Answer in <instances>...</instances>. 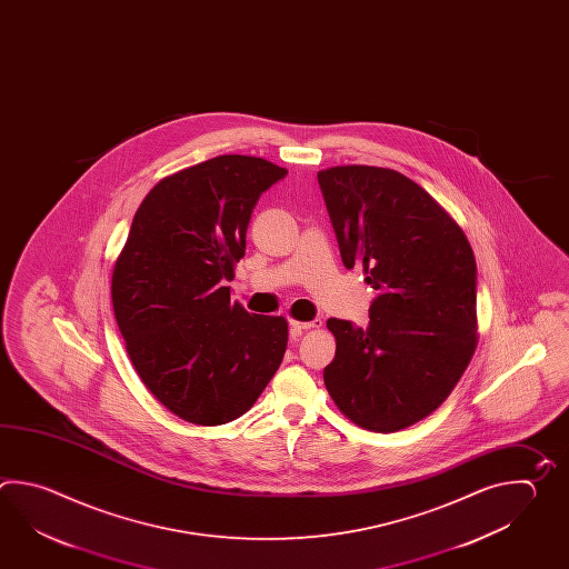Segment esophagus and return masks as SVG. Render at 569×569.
I'll use <instances>...</instances> for the list:
<instances>
[{"mask_svg":"<svg viewBox=\"0 0 569 569\" xmlns=\"http://www.w3.org/2000/svg\"><path fill=\"white\" fill-rule=\"evenodd\" d=\"M322 326V320H312V322H298V320H291L290 322V335L291 337H300L302 332L306 330H310V328H320Z\"/></svg>","mask_w":569,"mask_h":569,"instance_id":"obj_1","label":"esophagus"}]
</instances>
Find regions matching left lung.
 <instances>
[{
    "label": "left lung",
    "mask_w": 569,
    "mask_h": 569,
    "mask_svg": "<svg viewBox=\"0 0 569 569\" xmlns=\"http://www.w3.org/2000/svg\"><path fill=\"white\" fill-rule=\"evenodd\" d=\"M347 269L377 290L367 328L330 318L337 355L326 389L357 426L409 428L448 399L478 342L476 261L460 224L389 168L318 172Z\"/></svg>",
    "instance_id": "left-lung-1"
}]
</instances>
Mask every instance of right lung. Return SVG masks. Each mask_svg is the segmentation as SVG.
<instances>
[{
	"label": "right lung",
	"mask_w": 569,
	"mask_h": 569,
	"mask_svg": "<svg viewBox=\"0 0 569 569\" xmlns=\"http://www.w3.org/2000/svg\"><path fill=\"white\" fill-rule=\"evenodd\" d=\"M288 174L253 156H217L166 176L133 217L111 300L151 395L197 426L241 418L281 365L283 316L249 313L224 281L244 256L257 200Z\"/></svg>",
	"instance_id": "right-lung-1"
}]
</instances>
